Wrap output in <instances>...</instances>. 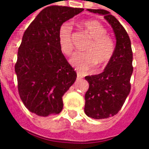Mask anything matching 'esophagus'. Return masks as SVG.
Returning a JSON list of instances; mask_svg holds the SVG:
<instances>
[{
  "label": "esophagus",
  "mask_w": 149,
  "mask_h": 149,
  "mask_svg": "<svg viewBox=\"0 0 149 149\" xmlns=\"http://www.w3.org/2000/svg\"><path fill=\"white\" fill-rule=\"evenodd\" d=\"M80 79H81V77L79 75V73H78V74H77V79H78V80H79Z\"/></svg>",
  "instance_id": "obj_1"
}]
</instances>
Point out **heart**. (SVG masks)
I'll return each instance as SVG.
<instances>
[{
  "instance_id": "b5f03b06",
  "label": "heart",
  "mask_w": 149,
  "mask_h": 149,
  "mask_svg": "<svg viewBox=\"0 0 149 149\" xmlns=\"http://www.w3.org/2000/svg\"><path fill=\"white\" fill-rule=\"evenodd\" d=\"M80 27L90 36L91 42L86 48L87 52L76 53L70 59V64L81 72H87L98 65L104 68L111 61L116 51L114 41L107 34V29L98 21L84 20ZM58 41L60 48L66 56L72 55V29L69 24H63L59 28Z\"/></svg>"
}]
</instances>
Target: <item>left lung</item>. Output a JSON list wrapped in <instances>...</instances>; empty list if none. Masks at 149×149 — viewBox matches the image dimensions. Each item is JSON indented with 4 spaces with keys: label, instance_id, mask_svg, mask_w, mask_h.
Returning a JSON list of instances; mask_svg holds the SVG:
<instances>
[{
    "label": "left lung",
    "instance_id": "obj_1",
    "mask_svg": "<svg viewBox=\"0 0 149 149\" xmlns=\"http://www.w3.org/2000/svg\"><path fill=\"white\" fill-rule=\"evenodd\" d=\"M99 14L114 31L116 44L111 61L103 72L86 76L89 88L85 93L84 112L91 118L106 119L118 113L130 92L133 52L127 32L116 18L105 10L87 9Z\"/></svg>",
    "mask_w": 149,
    "mask_h": 149
}]
</instances>
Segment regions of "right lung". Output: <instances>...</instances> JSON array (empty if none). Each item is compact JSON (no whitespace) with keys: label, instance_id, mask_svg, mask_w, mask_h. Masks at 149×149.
<instances>
[{"label":"right lung","instance_id":"obj_1","mask_svg":"<svg viewBox=\"0 0 149 149\" xmlns=\"http://www.w3.org/2000/svg\"><path fill=\"white\" fill-rule=\"evenodd\" d=\"M84 10L52 6L44 8L26 29L19 47L15 73L21 100L39 116L59 114L62 97L77 74L60 48L59 28Z\"/></svg>","mask_w":149,"mask_h":149}]
</instances>
